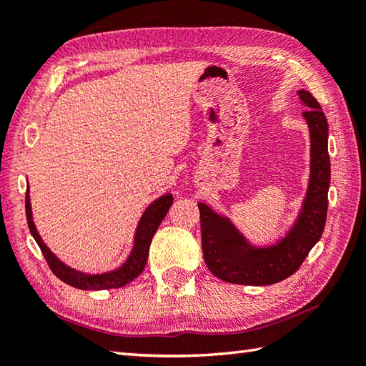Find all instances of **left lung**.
I'll return each mask as SVG.
<instances>
[{"label":"left lung","mask_w":366,"mask_h":366,"mask_svg":"<svg viewBox=\"0 0 366 366\" xmlns=\"http://www.w3.org/2000/svg\"><path fill=\"white\" fill-rule=\"evenodd\" d=\"M307 105L304 112L310 128V182L301 214L290 234L277 244L254 248L238 234L227 219L198 203L204 262L217 278L237 285H274L301 267L309 251L323 234L328 211L331 166L328 157V122L320 104L309 91H297Z\"/></svg>","instance_id":"8db88e82"}]
</instances>
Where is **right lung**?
<instances>
[{
	"label": "right lung",
	"mask_w": 366,
	"mask_h": 366,
	"mask_svg": "<svg viewBox=\"0 0 366 366\" xmlns=\"http://www.w3.org/2000/svg\"><path fill=\"white\" fill-rule=\"evenodd\" d=\"M172 204V195L166 194L158 198L154 203H152L141 217V222L137 225L136 237H134V247L129 257L126 259V262L122 267L117 270L107 272V274L101 275H88L81 274V272H76L70 267H67L64 262L59 261V259L52 254L51 249L43 243L41 237L35 229V224H33L31 219V208H30V197H29V189H26V197H25V212H26V222H29L30 234L35 238L38 243L39 249H41L43 256L48 262L49 269L52 270L57 278H61L64 283L70 285L73 288L78 290H110V288H119L124 287L126 283L134 280V278L141 274L144 270L145 264H147L149 257V249L152 238H154L158 225L162 224L163 217L168 212L169 206Z\"/></svg>",
	"instance_id": "1"
}]
</instances>
